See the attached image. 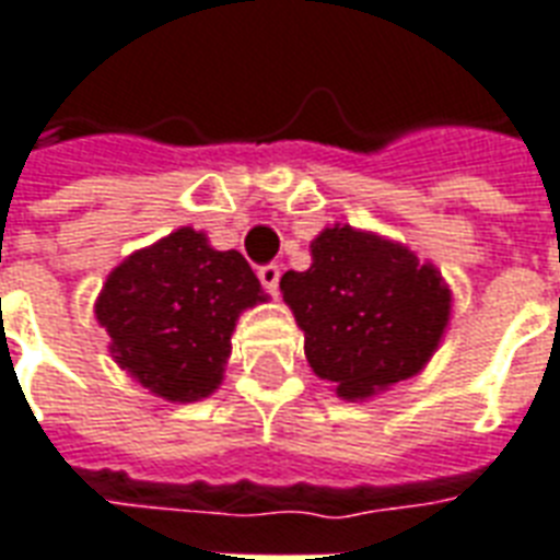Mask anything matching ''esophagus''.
Returning <instances> with one entry per match:
<instances>
[{
	"instance_id": "1",
	"label": "esophagus",
	"mask_w": 560,
	"mask_h": 560,
	"mask_svg": "<svg viewBox=\"0 0 560 560\" xmlns=\"http://www.w3.org/2000/svg\"><path fill=\"white\" fill-rule=\"evenodd\" d=\"M258 279H260V284H264V291L276 296V293H279L281 267H279V264H267V267H260L258 269Z\"/></svg>"
}]
</instances>
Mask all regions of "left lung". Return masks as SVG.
<instances>
[{
    "mask_svg": "<svg viewBox=\"0 0 560 560\" xmlns=\"http://www.w3.org/2000/svg\"><path fill=\"white\" fill-rule=\"evenodd\" d=\"M281 293L305 332V359L343 400L416 376L436 353L451 291L416 252L353 225L323 228L312 267L284 272Z\"/></svg>",
    "mask_w": 560,
    "mask_h": 560,
    "instance_id": "left-lung-1",
    "label": "left lung"
}]
</instances>
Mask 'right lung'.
Instances as JSON below:
<instances>
[{"instance_id": "right-lung-1", "label": "right lung", "mask_w": 560, "mask_h": 560, "mask_svg": "<svg viewBox=\"0 0 560 560\" xmlns=\"http://www.w3.org/2000/svg\"><path fill=\"white\" fill-rule=\"evenodd\" d=\"M267 302L246 258L192 228L132 252L94 302L121 371L156 397L192 404L213 395L246 308Z\"/></svg>"}]
</instances>
